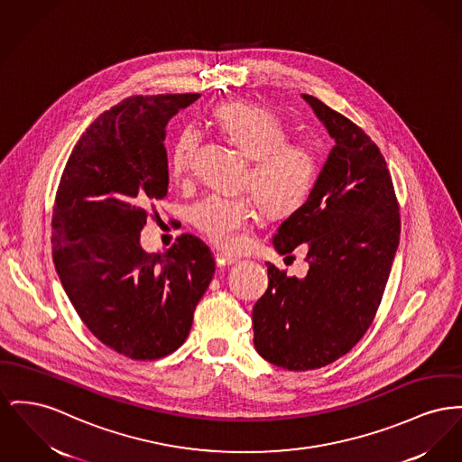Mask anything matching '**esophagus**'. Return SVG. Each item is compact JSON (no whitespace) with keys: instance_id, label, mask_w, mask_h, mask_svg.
<instances>
[{"instance_id":"34e87169","label":"esophagus","mask_w":462,"mask_h":462,"mask_svg":"<svg viewBox=\"0 0 462 462\" xmlns=\"http://www.w3.org/2000/svg\"><path fill=\"white\" fill-rule=\"evenodd\" d=\"M215 260H217V267H226V265H232L237 262L236 256L232 254H226V253H215Z\"/></svg>"}]
</instances>
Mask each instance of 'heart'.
<instances>
[{
    "label": "heart",
    "instance_id": "heart-1",
    "mask_svg": "<svg viewBox=\"0 0 462 462\" xmlns=\"http://www.w3.org/2000/svg\"><path fill=\"white\" fill-rule=\"evenodd\" d=\"M213 122L253 157L245 185L253 189L262 208L269 215H288L299 209L319 174L318 148L305 139H288L290 133L279 116L243 101L217 105ZM197 143L199 134L190 127L176 137L169 155L172 176L181 178L190 169ZM253 217L254 204L249 197L211 195L191 211L199 232L225 249L241 245Z\"/></svg>",
    "mask_w": 462,
    "mask_h": 462
}]
</instances>
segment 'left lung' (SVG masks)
<instances>
[{
	"label": "left lung",
	"instance_id": "obj_1",
	"mask_svg": "<svg viewBox=\"0 0 462 462\" xmlns=\"http://www.w3.org/2000/svg\"><path fill=\"white\" fill-rule=\"evenodd\" d=\"M335 139L307 200L273 236L279 254L307 245L303 277L267 263L269 288L253 307L254 347L305 372L349 353L372 325L400 245V208L379 146L347 116L301 94Z\"/></svg>",
	"mask_w": 462,
	"mask_h": 462
}]
</instances>
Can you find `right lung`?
<instances>
[{"label":"right lung","mask_w":462,"mask_h":462,"mask_svg":"<svg viewBox=\"0 0 462 462\" xmlns=\"http://www.w3.org/2000/svg\"><path fill=\"white\" fill-rule=\"evenodd\" d=\"M199 94L133 96L97 116L75 144L55 193L52 256L90 333L137 361L174 353L189 337L215 258L183 234L146 253L141 230L167 195L165 125Z\"/></svg>","instance_id":"add662e5"}]
</instances>
